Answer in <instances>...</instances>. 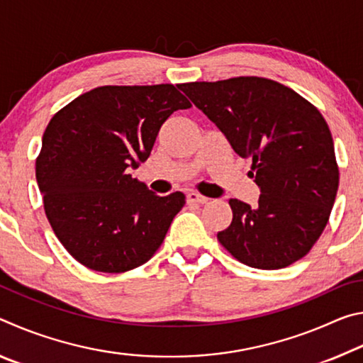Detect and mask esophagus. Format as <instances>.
<instances>
[{"label": "esophagus", "mask_w": 363, "mask_h": 363, "mask_svg": "<svg viewBox=\"0 0 363 363\" xmlns=\"http://www.w3.org/2000/svg\"><path fill=\"white\" fill-rule=\"evenodd\" d=\"M187 201L189 203H196V205H203V203H208V199L203 195L196 194V192H189L187 194Z\"/></svg>", "instance_id": "1"}]
</instances>
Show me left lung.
I'll list each match as a JSON object with an SVG mask.
<instances>
[{
    "label": "left lung",
    "instance_id": "obj_1",
    "mask_svg": "<svg viewBox=\"0 0 363 363\" xmlns=\"http://www.w3.org/2000/svg\"><path fill=\"white\" fill-rule=\"evenodd\" d=\"M179 89L250 158L257 206L230 199L220 245L256 269H281L309 253L328 223L340 184L335 144L322 113L274 79L238 77Z\"/></svg>",
    "mask_w": 363,
    "mask_h": 363
}]
</instances>
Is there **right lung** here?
I'll use <instances>...</instances> for the list:
<instances>
[{"label":"right lung","instance_id":"add662e5","mask_svg":"<svg viewBox=\"0 0 363 363\" xmlns=\"http://www.w3.org/2000/svg\"><path fill=\"white\" fill-rule=\"evenodd\" d=\"M189 107L173 84L101 86L49 121L36 181L54 233L83 266L125 272L163 243L186 195L158 196L130 169L149 158L169 115Z\"/></svg>","mask_w":363,"mask_h":363}]
</instances>
